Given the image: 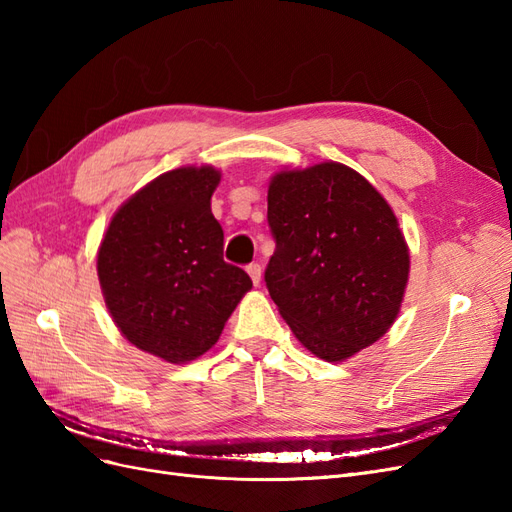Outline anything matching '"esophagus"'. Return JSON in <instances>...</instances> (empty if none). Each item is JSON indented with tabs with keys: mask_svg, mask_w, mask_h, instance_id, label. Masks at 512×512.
<instances>
[{
	"mask_svg": "<svg viewBox=\"0 0 512 512\" xmlns=\"http://www.w3.org/2000/svg\"><path fill=\"white\" fill-rule=\"evenodd\" d=\"M247 273H250L254 286H258L260 280H262V267L258 265V262H252V265H247Z\"/></svg>",
	"mask_w": 512,
	"mask_h": 512,
	"instance_id": "esophagus-1",
	"label": "esophagus"
}]
</instances>
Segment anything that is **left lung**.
I'll use <instances>...</instances> for the list:
<instances>
[{"instance_id":"8db88e82","label":"left lung","mask_w":512,"mask_h":512,"mask_svg":"<svg viewBox=\"0 0 512 512\" xmlns=\"http://www.w3.org/2000/svg\"><path fill=\"white\" fill-rule=\"evenodd\" d=\"M267 200L275 252L265 282L294 337L329 363L378 342L410 273L391 205L339 162L280 170Z\"/></svg>"}]
</instances>
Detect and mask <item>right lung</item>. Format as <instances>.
<instances>
[{
	"label": "right lung",
	"mask_w": 512,
	"mask_h": 512,
	"mask_svg": "<svg viewBox=\"0 0 512 512\" xmlns=\"http://www.w3.org/2000/svg\"><path fill=\"white\" fill-rule=\"evenodd\" d=\"M213 166H181L132 194L108 224L98 280L121 335L168 363H188L218 342L252 280L222 258L211 213Z\"/></svg>",
	"instance_id": "add662e5"
}]
</instances>
